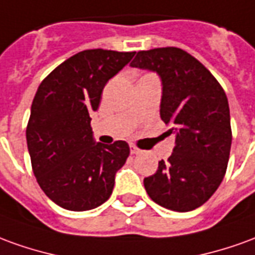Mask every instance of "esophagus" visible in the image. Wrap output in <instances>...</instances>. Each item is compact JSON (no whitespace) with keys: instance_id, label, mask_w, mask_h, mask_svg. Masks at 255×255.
<instances>
[{"instance_id":"obj_1","label":"esophagus","mask_w":255,"mask_h":255,"mask_svg":"<svg viewBox=\"0 0 255 255\" xmlns=\"http://www.w3.org/2000/svg\"><path fill=\"white\" fill-rule=\"evenodd\" d=\"M129 150H131V154H139V153H142L139 147H136V146L133 145L129 146Z\"/></svg>"}]
</instances>
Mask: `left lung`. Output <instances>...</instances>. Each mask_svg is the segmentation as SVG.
Segmentation results:
<instances>
[{
  "label": "left lung",
  "instance_id": "left-lung-1",
  "mask_svg": "<svg viewBox=\"0 0 255 255\" xmlns=\"http://www.w3.org/2000/svg\"><path fill=\"white\" fill-rule=\"evenodd\" d=\"M131 67L157 73L163 95L160 117L175 133L167 161L143 179L161 207L186 213L207 202L227 172L232 129L228 98L207 69L181 48L139 51Z\"/></svg>",
  "mask_w": 255,
  "mask_h": 255
}]
</instances>
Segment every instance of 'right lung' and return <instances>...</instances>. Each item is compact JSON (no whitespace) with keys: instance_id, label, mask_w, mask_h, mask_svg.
<instances>
[{"instance_id":"1","label":"right lung","mask_w":255,"mask_h":255,"mask_svg":"<svg viewBox=\"0 0 255 255\" xmlns=\"http://www.w3.org/2000/svg\"><path fill=\"white\" fill-rule=\"evenodd\" d=\"M135 52L87 49L73 55L42 80L35 92L26 139L31 167L44 193L70 211L106 202L129 146L95 142L90 115L99 108L106 83Z\"/></svg>"}]
</instances>
